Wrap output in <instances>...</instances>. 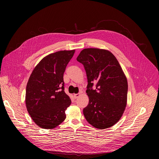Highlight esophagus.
Listing matches in <instances>:
<instances>
[{
	"label": "esophagus",
	"instance_id": "obj_1",
	"mask_svg": "<svg viewBox=\"0 0 159 159\" xmlns=\"http://www.w3.org/2000/svg\"><path fill=\"white\" fill-rule=\"evenodd\" d=\"M80 95V93H78V94H75L74 95V98L76 99V98H77Z\"/></svg>",
	"mask_w": 159,
	"mask_h": 159
}]
</instances>
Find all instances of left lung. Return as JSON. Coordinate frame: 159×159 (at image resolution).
Instances as JSON below:
<instances>
[{
	"mask_svg": "<svg viewBox=\"0 0 159 159\" xmlns=\"http://www.w3.org/2000/svg\"><path fill=\"white\" fill-rule=\"evenodd\" d=\"M77 60L84 65L87 77L89 101L83 109L86 120L99 129L112 126L127 104L128 82L121 66L114 55L104 49H84Z\"/></svg>",
	"mask_w": 159,
	"mask_h": 159,
	"instance_id": "left-lung-1",
	"label": "left lung"
}]
</instances>
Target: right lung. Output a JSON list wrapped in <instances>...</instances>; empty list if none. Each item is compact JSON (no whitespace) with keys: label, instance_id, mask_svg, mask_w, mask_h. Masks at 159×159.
Here are the masks:
<instances>
[{"label":"right lung","instance_id":"add662e5","mask_svg":"<svg viewBox=\"0 0 159 159\" xmlns=\"http://www.w3.org/2000/svg\"><path fill=\"white\" fill-rule=\"evenodd\" d=\"M75 50H63L44 57L34 67L26 90V106L40 128L53 129L66 118L71 100L64 91L63 74Z\"/></svg>","mask_w":159,"mask_h":159}]
</instances>
